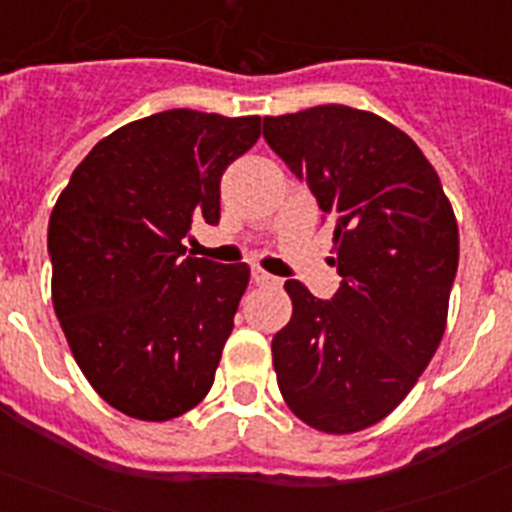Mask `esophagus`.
Listing matches in <instances>:
<instances>
[{"label":"esophagus","mask_w":512,"mask_h":512,"mask_svg":"<svg viewBox=\"0 0 512 512\" xmlns=\"http://www.w3.org/2000/svg\"><path fill=\"white\" fill-rule=\"evenodd\" d=\"M251 279H253V284H259V287H274V284H279L277 277H271L269 271L259 269V266L251 271Z\"/></svg>","instance_id":"34e87169"}]
</instances>
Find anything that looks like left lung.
I'll use <instances>...</instances> for the list:
<instances>
[{
  "label": "left lung",
  "instance_id": "1",
  "mask_svg": "<svg viewBox=\"0 0 512 512\" xmlns=\"http://www.w3.org/2000/svg\"><path fill=\"white\" fill-rule=\"evenodd\" d=\"M264 138L333 223L343 277L323 302L284 282L292 318L271 341L287 408L315 431L356 433L413 390L446 330L459 228L436 169L392 122L346 104L264 117Z\"/></svg>",
  "mask_w": 512,
  "mask_h": 512
}]
</instances>
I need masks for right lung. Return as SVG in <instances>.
Instances as JSON below:
<instances>
[{"instance_id":"add662e5","label":"right lung","mask_w":512,"mask_h":512,"mask_svg":"<svg viewBox=\"0 0 512 512\" xmlns=\"http://www.w3.org/2000/svg\"><path fill=\"white\" fill-rule=\"evenodd\" d=\"M259 135V115L128 122L53 207V310L94 392L130 418H179L215 382L251 269L184 256L182 241L197 217L220 220V176Z\"/></svg>"}]
</instances>
